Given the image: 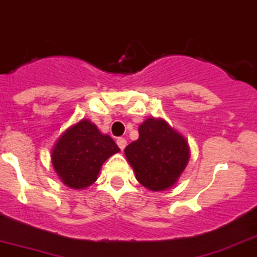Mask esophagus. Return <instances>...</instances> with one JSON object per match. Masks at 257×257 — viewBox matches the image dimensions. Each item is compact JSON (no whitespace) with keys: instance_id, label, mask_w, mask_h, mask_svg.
I'll list each match as a JSON object with an SVG mask.
<instances>
[{"instance_id":"obj_1","label":"esophagus","mask_w":257,"mask_h":257,"mask_svg":"<svg viewBox=\"0 0 257 257\" xmlns=\"http://www.w3.org/2000/svg\"><path fill=\"white\" fill-rule=\"evenodd\" d=\"M117 144H118V147H119L120 150L123 151L124 147L127 146V142H126V139H123V138H118V139H117Z\"/></svg>"}]
</instances>
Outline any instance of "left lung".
<instances>
[{"label":"left lung","mask_w":257,"mask_h":257,"mask_svg":"<svg viewBox=\"0 0 257 257\" xmlns=\"http://www.w3.org/2000/svg\"><path fill=\"white\" fill-rule=\"evenodd\" d=\"M138 182L151 191H165L178 182L190 160L186 138L162 118H147L139 138L124 148Z\"/></svg>","instance_id":"1"}]
</instances>
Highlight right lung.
I'll list each match as a JSON object with an SVG mask.
<instances>
[{
	"instance_id": "add662e5",
	"label": "right lung",
	"mask_w": 257,
	"mask_h": 257,
	"mask_svg": "<svg viewBox=\"0 0 257 257\" xmlns=\"http://www.w3.org/2000/svg\"><path fill=\"white\" fill-rule=\"evenodd\" d=\"M119 148L89 119L66 128L52 148V164L63 185L84 190L97 181L101 166Z\"/></svg>"
}]
</instances>
